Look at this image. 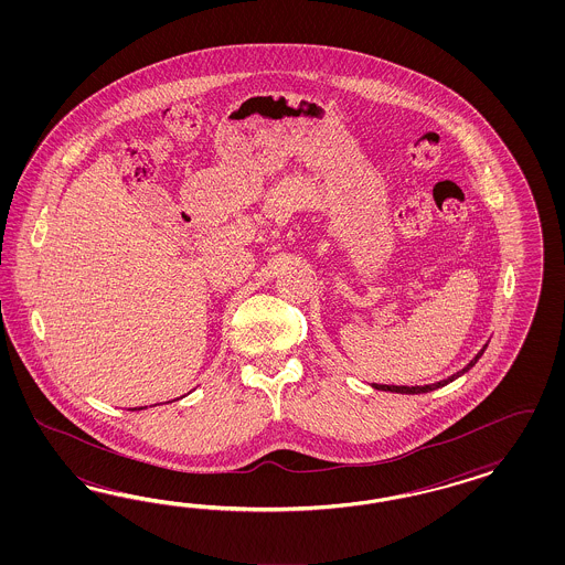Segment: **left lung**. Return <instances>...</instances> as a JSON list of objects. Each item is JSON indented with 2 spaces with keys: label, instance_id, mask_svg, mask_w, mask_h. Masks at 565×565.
<instances>
[{
  "label": "left lung",
  "instance_id": "1",
  "mask_svg": "<svg viewBox=\"0 0 565 565\" xmlns=\"http://www.w3.org/2000/svg\"><path fill=\"white\" fill-rule=\"evenodd\" d=\"M484 348H487V345H484ZM484 348L480 350L479 354H477L475 359L470 360V362L463 366L462 371H458L456 375L447 376V379L439 381V383H433V385H416V387H408V385H376V383H373V387H375V390H381V392H394V394H428V392H433V390H439V387H444L447 383H451L454 379L462 376L466 371H470V369L479 362L480 356H482V352H484Z\"/></svg>",
  "mask_w": 565,
  "mask_h": 565
}]
</instances>
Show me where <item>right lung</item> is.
Returning a JSON list of instances; mask_svg holds the SVG:
<instances>
[{
	"mask_svg": "<svg viewBox=\"0 0 565 565\" xmlns=\"http://www.w3.org/2000/svg\"><path fill=\"white\" fill-rule=\"evenodd\" d=\"M130 411H142V408H130Z\"/></svg>",
	"mask_w": 565,
	"mask_h": 565,
	"instance_id": "obj_1",
	"label": "right lung"
}]
</instances>
